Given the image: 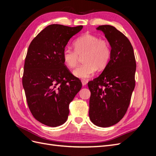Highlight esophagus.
Returning a JSON list of instances; mask_svg holds the SVG:
<instances>
[{
	"label": "esophagus",
	"mask_w": 156,
	"mask_h": 156,
	"mask_svg": "<svg viewBox=\"0 0 156 156\" xmlns=\"http://www.w3.org/2000/svg\"><path fill=\"white\" fill-rule=\"evenodd\" d=\"M81 82H82L83 86H85L86 84H87V83H88V81H87V80H81Z\"/></svg>",
	"instance_id": "1"
}]
</instances>
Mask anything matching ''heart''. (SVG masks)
<instances>
[{
  "instance_id": "b5f03b06",
  "label": "heart",
  "mask_w": 156,
  "mask_h": 156,
  "mask_svg": "<svg viewBox=\"0 0 156 156\" xmlns=\"http://www.w3.org/2000/svg\"><path fill=\"white\" fill-rule=\"evenodd\" d=\"M74 50L69 48L63 49V62L67 67L76 66L79 56H83L84 64L75 68L73 74L75 77L88 79L96 73L98 68L102 69L106 67L111 56V45L108 41L91 34H85L77 37L73 42Z\"/></svg>"
}]
</instances>
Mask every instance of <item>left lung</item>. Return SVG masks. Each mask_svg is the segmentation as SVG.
Returning a JSON list of instances; mask_svg holds the SVG:
<instances>
[{
    "label": "left lung",
    "mask_w": 156,
    "mask_h": 156,
    "mask_svg": "<svg viewBox=\"0 0 156 156\" xmlns=\"http://www.w3.org/2000/svg\"><path fill=\"white\" fill-rule=\"evenodd\" d=\"M96 29L104 33L111 56L101 74L88 83L91 92L89 117L94 124L107 127L117 124L129 107L135 85L136 62L133 47L124 34L111 25Z\"/></svg>",
    "instance_id": "left-lung-1"
}]
</instances>
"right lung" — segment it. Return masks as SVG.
<instances>
[{
	"label": "right lung",
	"mask_w": 156,
	"mask_h": 156,
	"mask_svg": "<svg viewBox=\"0 0 156 156\" xmlns=\"http://www.w3.org/2000/svg\"><path fill=\"white\" fill-rule=\"evenodd\" d=\"M83 27L50 25L29 47L23 86L32 115L44 125L57 127L65 123L69 103L82 87L80 80L66 67L62 53L69 39Z\"/></svg>",
	"instance_id": "add662e5"
}]
</instances>
